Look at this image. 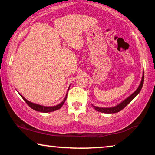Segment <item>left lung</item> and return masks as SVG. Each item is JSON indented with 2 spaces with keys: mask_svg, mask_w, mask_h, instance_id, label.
<instances>
[{
  "mask_svg": "<svg viewBox=\"0 0 155 155\" xmlns=\"http://www.w3.org/2000/svg\"><path fill=\"white\" fill-rule=\"evenodd\" d=\"M143 82H144V74H143V78H142L141 82H140V84L138 88H137V90H135V92H133V94L130 95V97H128V98H126L124 101H123L121 103H120L119 104H118L117 106H116V107H110V108H101V107H95V106L92 105L93 107L94 108V109L96 110V111H98L99 112H101V113H104V114H114V113H117V112L121 111L122 109H124V108L126 107V106L128 105V104L130 103V101H132L133 99H134L135 97L137 96V94H139V92H140L142 87H143Z\"/></svg>",
  "mask_w": 155,
  "mask_h": 155,
  "instance_id": "obj_1",
  "label": "left lung"
}]
</instances>
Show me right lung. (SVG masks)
Instances as JSON below:
<instances>
[{
  "label": "right lung",
  "instance_id": "obj_1",
  "mask_svg": "<svg viewBox=\"0 0 155 155\" xmlns=\"http://www.w3.org/2000/svg\"><path fill=\"white\" fill-rule=\"evenodd\" d=\"M69 89H70V87H68V90H69ZM67 95H68V93L66 94V96H65L64 100H63L61 104H59L56 105V106H54V107H44V106L37 104H34L32 102H30V101L28 100H27V99H25L24 97H22L21 94H20V96L22 97V98L23 99H24L25 102L27 104V105H28L30 108H31L32 109L35 110V111H37L43 112V113H48V112L56 111V110L61 109V107L63 105V104H64L65 99H66V98H67Z\"/></svg>",
  "mask_w": 155,
  "mask_h": 155
}]
</instances>
